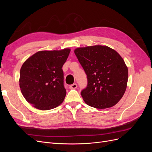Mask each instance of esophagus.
<instances>
[{
	"label": "esophagus",
	"mask_w": 152,
	"mask_h": 152,
	"mask_svg": "<svg viewBox=\"0 0 152 152\" xmlns=\"http://www.w3.org/2000/svg\"><path fill=\"white\" fill-rule=\"evenodd\" d=\"M77 84H73L70 86V87H69V88H70V89H75L77 88Z\"/></svg>",
	"instance_id": "1"
}]
</instances>
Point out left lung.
I'll return each mask as SVG.
<instances>
[{
  "label": "left lung",
  "mask_w": 152,
  "mask_h": 152,
  "mask_svg": "<svg viewBox=\"0 0 152 152\" xmlns=\"http://www.w3.org/2000/svg\"><path fill=\"white\" fill-rule=\"evenodd\" d=\"M74 53L87 75V86L81 92L85 103L98 109L115 105L128 80V68L121 55L101 45L78 48Z\"/></svg>",
  "instance_id": "obj_1"
}]
</instances>
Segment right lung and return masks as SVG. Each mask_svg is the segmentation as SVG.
Listing matches in <instances>:
<instances>
[{"instance_id":"obj_1","label":"right lung","mask_w":152,"mask_h":152,"mask_svg":"<svg viewBox=\"0 0 152 152\" xmlns=\"http://www.w3.org/2000/svg\"><path fill=\"white\" fill-rule=\"evenodd\" d=\"M70 49L40 50L29 57L20 70V87L25 99L41 110L60 105L66 96L63 65Z\"/></svg>"}]
</instances>
